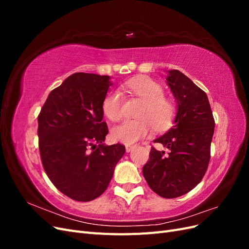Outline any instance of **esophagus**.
<instances>
[{"label":"esophagus","mask_w":249,"mask_h":249,"mask_svg":"<svg viewBox=\"0 0 249 249\" xmlns=\"http://www.w3.org/2000/svg\"><path fill=\"white\" fill-rule=\"evenodd\" d=\"M133 148H134V145H130V144L125 145V150H126V152H131Z\"/></svg>","instance_id":"1"}]
</instances>
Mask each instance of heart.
Wrapping results in <instances>:
<instances>
[{
  "label": "heart",
  "instance_id": "b5f03b06",
  "mask_svg": "<svg viewBox=\"0 0 249 249\" xmlns=\"http://www.w3.org/2000/svg\"><path fill=\"white\" fill-rule=\"evenodd\" d=\"M124 87L140 99L143 104L137 111V119H126L112 129V138L131 144L145 137L152 131L164 132L175 123L178 114L177 104L165 97L164 88L148 78H138L127 81ZM123 96L118 90L107 93L103 101V112L112 122L123 116Z\"/></svg>",
  "mask_w": 249,
  "mask_h": 249
}]
</instances>
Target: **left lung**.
I'll return each instance as SVG.
<instances>
[{
	"label": "left lung",
	"instance_id": "obj_1",
	"mask_svg": "<svg viewBox=\"0 0 249 249\" xmlns=\"http://www.w3.org/2000/svg\"><path fill=\"white\" fill-rule=\"evenodd\" d=\"M166 81L178 104L176 124L154 142L169 153L153 146L142 172L155 193L176 198L191 191L205 176L215 120L206 92L183 72L169 71Z\"/></svg>",
	"mask_w": 249,
	"mask_h": 249
}]
</instances>
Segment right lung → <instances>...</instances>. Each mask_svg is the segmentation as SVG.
<instances>
[{
    "instance_id": "obj_1",
    "label": "right lung",
    "mask_w": 249,
    "mask_h": 249,
    "mask_svg": "<svg viewBox=\"0 0 249 249\" xmlns=\"http://www.w3.org/2000/svg\"><path fill=\"white\" fill-rule=\"evenodd\" d=\"M112 85L109 76L76 72L52 90L38 115L41 163L57 189L77 201H90L105 191L123 144L105 145L103 101Z\"/></svg>"
}]
</instances>
